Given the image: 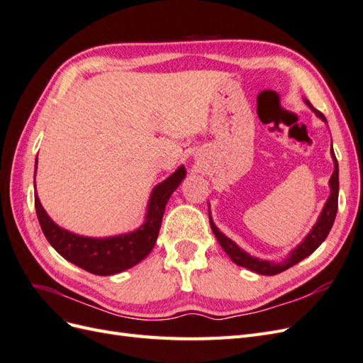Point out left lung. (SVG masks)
Returning <instances> with one entry per match:
<instances>
[{"mask_svg":"<svg viewBox=\"0 0 363 363\" xmlns=\"http://www.w3.org/2000/svg\"><path fill=\"white\" fill-rule=\"evenodd\" d=\"M306 104L309 106L312 111L320 116L323 121H325V116L320 112L316 111V108L311 104V101L306 100ZM332 157H333V162H335V171H333V175L330 179V189H332V194L330 196H328V200L323 208V212L320 215V218H318L316 224L313 225V228L311 230V233L307 235L304 238L303 242L296 247L295 250L291 251V255L286 260L283 262H268V260H260L257 257H252L250 256L248 252H245L244 250H240L232 239H228L225 235H223L219 230L216 228V225L212 223V218H211V212H208V221H211V227H212V232L213 235L216 236L219 245H221L224 248V251L228 255V257L232 259L236 265L239 267H244L247 269H251L255 271L257 274H262V276H276V274H280L283 271H286L288 268L296 265V263L301 262L304 257L311 256L312 252L320 247L328 232L332 230V225L335 223V218H336V212H337V195H339V168H337V160H336V156H335V151L332 148Z\"/></svg>","mask_w":363,"mask_h":363,"instance_id":"8db88e82","label":"left lung"}]
</instances>
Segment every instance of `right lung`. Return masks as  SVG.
Segmentation results:
<instances>
[{
  "mask_svg": "<svg viewBox=\"0 0 363 363\" xmlns=\"http://www.w3.org/2000/svg\"><path fill=\"white\" fill-rule=\"evenodd\" d=\"M184 175V167H180L171 177L156 186L151 194L144 225L128 235L92 239L69 233L51 221L40 206L38 195H35V206L40 228L48 242L62 257L77 267L96 274V276H112V274L135 267L136 263L150 255L159 235L164 206H167L171 194L179 188Z\"/></svg>",
  "mask_w": 363,
  "mask_h": 363,
  "instance_id": "obj_1",
  "label": "right lung"
}]
</instances>
